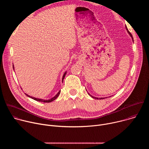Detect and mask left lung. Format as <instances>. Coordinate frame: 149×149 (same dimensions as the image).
Wrapping results in <instances>:
<instances>
[{
	"instance_id": "8db88e82",
	"label": "left lung",
	"mask_w": 149,
	"mask_h": 149,
	"mask_svg": "<svg viewBox=\"0 0 149 149\" xmlns=\"http://www.w3.org/2000/svg\"><path fill=\"white\" fill-rule=\"evenodd\" d=\"M125 29H126V30H127V32H128V33L130 35V36L132 37V40H133V42L134 41V40H133V36H132V35L131 34V33L129 31V30L127 29V26H125ZM87 91V90H86ZM88 95H90L93 98H94V99H97V100H98V99H100V100H101V99H104V98H107V97H104V98H97V97H93V96H92L91 95H90L88 93Z\"/></svg>"
}]
</instances>
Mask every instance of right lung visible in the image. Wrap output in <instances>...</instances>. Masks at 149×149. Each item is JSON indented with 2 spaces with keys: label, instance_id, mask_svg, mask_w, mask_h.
Listing matches in <instances>:
<instances>
[{
  "label": "right lung",
  "instance_id": "1",
  "mask_svg": "<svg viewBox=\"0 0 149 149\" xmlns=\"http://www.w3.org/2000/svg\"><path fill=\"white\" fill-rule=\"evenodd\" d=\"M13 70H14V66H13ZM66 74H67V72H65V73L63 74V77H62V82H63V79H64ZM60 93H61V90H59V92H58L54 97H52V98H51V99H49V100H43V99H41V98H35V97H31V96L29 95L28 94H26V93H25V95H26L27 97H29V98H31L32 99H33V100H35V101H39V102H51L53 101L54 100H55V99L57 98V97H58L59 96V95L60 94Z\"/></svg>",
  "mask_w": 149,
  "mask_h": 149
}]
</instances>
